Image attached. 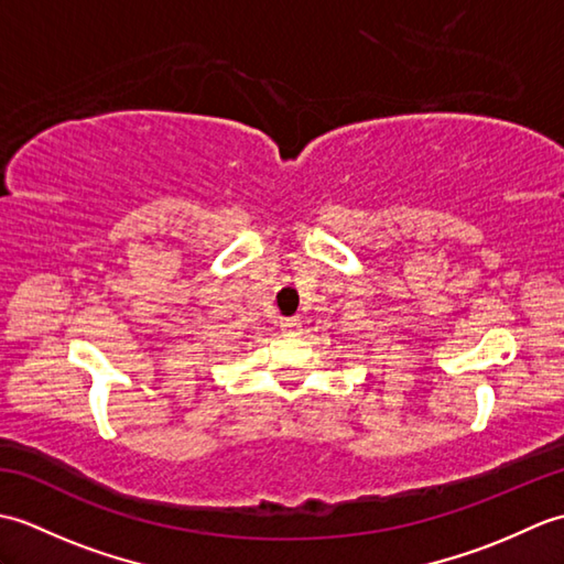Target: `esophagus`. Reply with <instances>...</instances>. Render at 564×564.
Returning <instances> with one entry per match:
<instances>
[{
  "label": "esophagus",
  "mask_w": 564,
  "mask_h": 564,
  "mask_svg": "<svg viewBox=\"0 0 564 564\" xmlns=\"http://www.w3.org/2000/svg\"><path fill=\"white\" fill-rule=\"evenodd\" d=\"M281 329L285 334H297V332H301V319H297V317H285V319H281Z\"/></svg>",
  "instance_id": "obj_1"
}]
</instances>
